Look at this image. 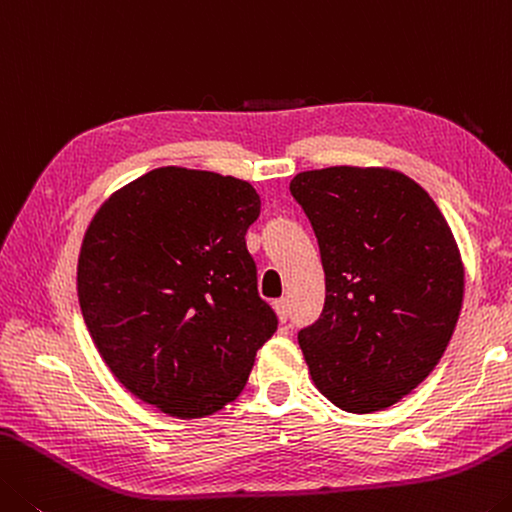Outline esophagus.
<instances>
[{"label":"esophagus","instance_id":"esophagus-1","mask_svg":"<svg viewBox=\"0 0 512 512\" xmlns=\"http://www.w3.org/2000/svg\"><path fill=\"white\" fill-rule=\"evenodd\" d=\"M272 308H274L276 317H279V322H286L288 320V301L286 299L272 301Z\"/></svg>","mask_w":512,"mask_h":512}]
</instances>
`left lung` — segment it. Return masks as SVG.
I'll return each mask as SVG.
<instances>
[{"instance_id": "8db88e82", "label": "left lung", "mask_w": 512, "mask_h": 512, "mask_svg": "<svg viewBox=\"0 0 512 512\" xmlns=\"http://www.w3.org/2000/svg\"><path fill=\"white\" fill-rule=\"evenodd\" d=\"M320 242L326 299L299 331L315 388L347 413L390 408L433 372L456 329L465 267L445 215L390 167L290 181Z\"/></svg>"}]
</instances>
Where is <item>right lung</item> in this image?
I'll return each instance as SVG.
<instances>
[{
    "instance_id": "right-lung-1",
    "label": "right lung",
    "mask_w": 512,
    "mask_h": 512,
    "mask_svg": "<svg viewBox=\"0 0 512 512\" xmlns=\"http://www.w3.org/2000/svg\"><path fill=\"white\" fill-rule=\"evenodd\" d=\"M251 183L167 165L115 190L81 242L83 320L131 395L181 420L236 399L276 331L245 233Z\"/></svg>"
}]
</instances>
